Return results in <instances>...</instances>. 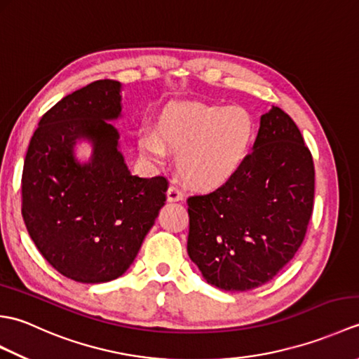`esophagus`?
I'll return each mask as SVG.
<instances>
[{"instance_id": "34e87169", "label": "esophagus", "mask_w": 359, "mask_h": 359, "mask_svg": "<svg viewBox=\"0 0 359 359\" xmlns=\"http://www.w3.org/2000/svg\"><path fill=\"white\" fill-rule=\"evenodd\" d=\"M166 196L170 202H179L184 199V193H182V189L177 185H171L170 188H168Z\"/></svg>"}]
</instances>
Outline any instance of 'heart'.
Masks as SVG:
<instances>
[{
	"label": "heart",
	"instance_id": "1",
	"mask_svg": "<svg viewBox=\"0 0 359 359\" xmlns=\"http://www.w3.org/2000/svg\"><path fill=\"white\" fill-rule=\"evenodd\" d=\"M157 135L139 137L144 157L160 160L165 147L177 151V170L191 187L215 189L231 180L245 163L255 140V123L241 106L174 104L157 120Z\"/></svg>",
	"mask_w": 359,
	"mask_h": 359
}]
</instances>
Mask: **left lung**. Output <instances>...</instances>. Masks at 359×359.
Instances as JSON below:
<instances>
[{
  "label": "left lung",
  "instance_id": "obj_1",
  "mask_svg": "<svg viewBox=\"0 0 359 359\" xmlns=\"http://www.w3.org/2000/svg\"><path fill=\"white\" fill-rule=\"evenodd\" d=\"M313 199L311 152L292 117L273 106L241 171L215 191L188 197V255L220 290L264 285L302 245Z\"/></svg>",
  "mask_w": 359,
  "mask_h": 359
}]
</instances>
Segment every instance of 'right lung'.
Here are the masks:
<instances>
[{
  "label": "right lung",
  "instance_id": "1",
  "mask_svg": "<svg viewBox=\"0 0 359 359\" xmlns=\"http://www.w3.org/2000/svg\"><path fill=\"white\" fill-rule=\"evenodd\" d=\"M120 83L97 80L41 117L21 177V215L38 251L63 276L98 284L121 276L166 201L163 175L139 177L120 154ZM95 142L93 160L74 162L77 138Z\"/></svg>",
  "mask_w": 359,
  "mask_h": 359
}]
</instances>
